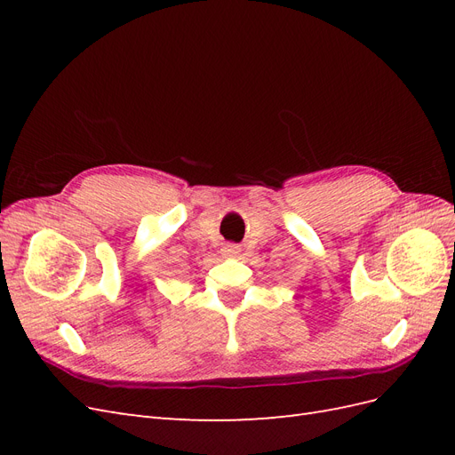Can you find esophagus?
Masks as SVG:
<instances>
[{"instance_id": "obj_1", "label": "esophagus", "mask_w": 455, "mask_h": 455, "mask_svg": "<svg viewBox=\"0 0 455 455\" xmlns=\"http://www.w3.org/2000/svg\"><path fill=\"white\" fill-rule=\"evenodd\" d=\"M239 252H241L239 244H224V249H222V254L226 258H233V256H237Z\"/></svg>"}]
</instances>
